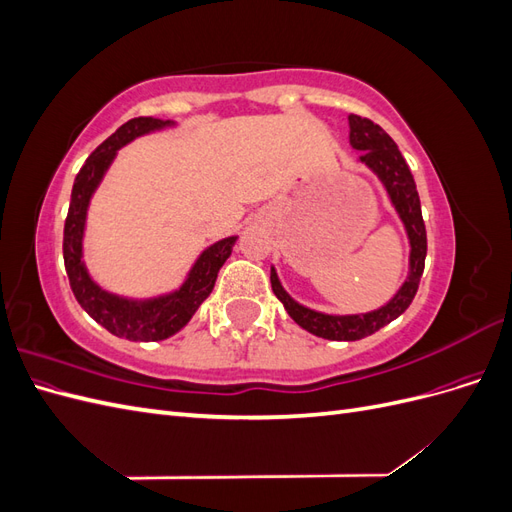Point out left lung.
I'll use <instances>...</instances> for the list:
<instances>
[{
  "label": "left lung",
  "instance_id": "left-lung-1",
  "mask_svg": "<svg viewBox=\"0 0 512 512\" xmlns=\"http://www.w3.org/2000/svg\"><path fill=\"white\" fill-rule=\"evenodd\" d=\"M348 126L352 149L363 151L359 162L365 164L378 177L397 218L404 224L410 243V256L404 284L399 286V290L382 307L371 309V312L365 314H324L318 312V309L301 305L284 290L275 267H271V288L275 297L284 303L288 316L307 333L322 339H335V342H356V339H363L380 331L386 324L404 314L418 290L427 256V232L423 224L421 200H418L414 177L395 141L378 123L359 115H350Z\"/></svg>",
  "mask_w": 512,
  "mask_h": 512
}]
</instances>
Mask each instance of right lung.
<instances>
[{"label":"right lung","instance_id":"1","mask_svg":"<svg viewBox=\"0 0 512 512\" xmlns=\"http://www.w3.org/2000/svg\"><path fill=\"white\" fill-rule=\"evenodd\" d=\"M175 126L177 121L153 117H136L123 123L85 160L72 185L70 209L64 226V262L72 292L85 312L102 324L108 333L126 337L130 342H160V339L179 333L211 294L222 265L232 254V245L239 239L237 235L226 237L205 247L194 260L181 286L156 294V297H126V294L102 288L89 275L83 258L87 211L106 170L115 162L121 147L130 145L141 136Z\"/></svg>","mask_w":512,"mask_h":512}]
</instances>
